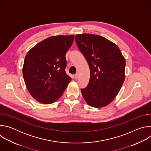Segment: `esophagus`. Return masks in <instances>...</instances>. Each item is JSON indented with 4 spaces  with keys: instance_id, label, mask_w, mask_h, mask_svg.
I'll use <instances>...</instances> for the list:
<instances>
[{
    "instance_id": "34e87169",
    "label": "esophagus",
    "mask_w": 151,
    "mask_h": 151,
    "mask_svg": "<svg viewBox=\"0 0 151 151\" xmlns=\"http://www.w3.org/2000/svg\"><path fill=\"white\" fill-rule=\"evenodd\" d=\"M78 78H79V75H78V73H76V74L75 75V78L76 79H77Z\"/></svg>"
}]
</instances>
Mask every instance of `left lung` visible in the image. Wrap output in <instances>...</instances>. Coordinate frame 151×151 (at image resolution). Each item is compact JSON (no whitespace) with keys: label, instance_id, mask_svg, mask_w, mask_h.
<instances>
[{"label":"left lung","instance_id":"8db88e82","mask_svg":"<svg viewBox=\"0 0 151 151\" xmlns=\"http://www.w3.org/2000/svg\"><path fill=\"white\" fill-rule=\"evenodd\" d=\"M75 41L90 71L87 87L81 89L84 100L96 108L108 105L119 92L125 80L124 57L114 42L97 35L78 34Z\"/></svg>","mask_w":151,"mask_h":151}]
</instances>
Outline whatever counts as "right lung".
<instances>
[{
	"label": "right lung",
	"instance_id": "add662e5",
	"mask_svg": "<svg viewBox=\"0 0 151 151\" xmlns=\"http://www.w3.org/2000/svg\"><path fill=\"white\" fill-rule=\"evenodd\" d=\"M73 35L50 37L38 43L26 54L23 75L27 90L38 102L51 104L66 90L71 78L66 73L65 55Z\"/></svg>",
	"mask_w": 151,
	"mask_h": 151
}]
</instances>
